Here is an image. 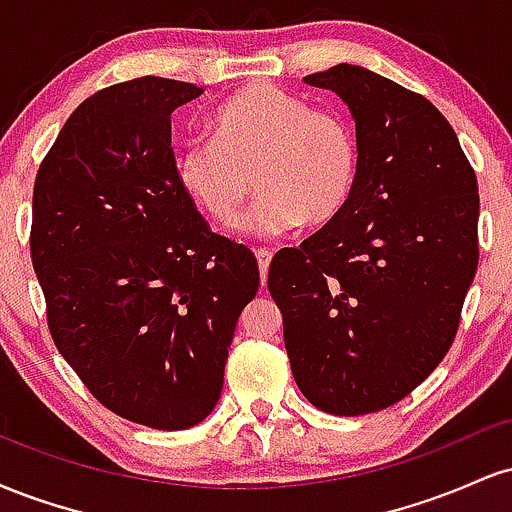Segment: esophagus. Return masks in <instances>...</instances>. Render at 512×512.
<instances>
[{"label":"esophagus","mask_w":512,"mask_h":512,"mask_svg":"<svg viewBox=\"0 0 512 512\" xmlns=\"http://www.w3.org/2000/svg\"><path fill=\"white\" fill-rule=\"evenodd\" d=\"M255 257H257V264H260V281L264 286L267 284V272H269V262H272V252L264 250V248H257Z\"/></svg>","instance_id":"esophagus-1"}]
</instances>
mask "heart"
I'll return each mask as SVG.
<instances>
[{
  "label": "heart",
  "mask_w": 512,
  "mask_h": 512,
  "mask_svg": "<svg viewBox=\"0 0 512 512\" xmlns=\"http://www.w3.org/2000/svg\"><path fill=\"white\" fill-rule=\"evenodd\" d=\"M358 166V137L342 115L257 84L219 105L211 139L182 146L175 178L185 197L221 228L236 226L252 179L262 197L243 228L274 238L303 221L325 226L337 219L356 190Z\"/></svg>",
  "instance_id": "b5f03b06"
}]
</instances>
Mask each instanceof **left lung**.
Here are the masks:
<instances>
[{
  "mask_svg": "<svg viewBox=\"0 0 512 512\" xmlns=\"http://www.w3.org/2000/svg\"><path fill=\"white\" fill-rule=\"evenodd\" d=\"M356 120V190L337 219L276 252L269 293L293 378L327 414L397 404L443 361L479 264V187L421 93L354 64L303 76Z\"/></svg>",
  "mask_w": 512,
  "mask_h": 512,
  "instance_id": "obj_1",
  "label": "left lung"
}]
</instances>
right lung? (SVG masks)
Wrapping results in <instances>:
<instances>
[{
  "label": "right lung",
  "instance_id": "add662e5",
  "mask_svg": "<svg viewBox=\"0 0 512 512\" xmlns=\"http://www.w3.org/2000/svg\"><path fill=\"white\" fill-rule=\"evenodd\" d=\"M142 76L86 98L33 187L31 260L57 351L93 397L158 431L204 421L260 269L180 190L170 115L202 96Z\"/></svg>",
  "mask_w": 512,
  "mask_h": 512
}]
</instances>
